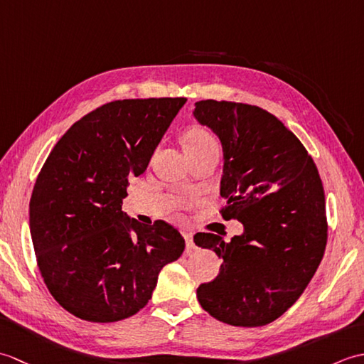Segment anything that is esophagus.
Returning <instances> with one entry per match:
<instances>
[{"mask_svg":"<svg viewBox=\"0 0 364 364\" xmlns=\"http://www.w3.org/2000/svg\"><path fill=\"white\" fill-rule=\"evenodd\" d=\"M184 236V241H186V250L192 252L196 249V244H194V233H191V231H184L183 233Z\"/></svg>","mask_w":364,"mask_h":364,"instance_id":"34e87169","label":"esophagus"}]
</instances>
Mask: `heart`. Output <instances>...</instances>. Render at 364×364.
<instances>
[{
    "instance_id": "obj_1",
    "label": "heart",
    "mask_w": 364,
    "mask_h": 364,
    "mask_svg": "<svg viewBox=\"0 0 364 364\" xmlns=\"http://www.w3.org/2000/svg\"><path fill=\"white\" fill-rule=\"evenodd\" d=\"M186 150L192 151V150H202V149H208V146H218V142H215L214 136L206 131L202 127H192L188 133L186 137Z\"/></svg>"
}]
</instances>
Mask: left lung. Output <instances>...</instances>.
Wrapping results in <instances>:
<instances>
[{"label":"left lung","mask_w":364,"mask_h":364,"mask_svg":"<svg viewBox=\"0 0 364 364\" xmlns=\"http://www.w3.org/2000/svg\"><path fill=\"white\" fill-rule=\"evenodd\" d=\"M194 117L222 142V218L244 225L231 241L194 236L198 247L222 258L219 275L198 286V301L230 326H266L296 304L326 252L318 167L296 134L258 106L202 100Z\"/></svg>","instance_id":"1"}]
</instances>
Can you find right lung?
Instances as JSON below:
<instances>
[{"instance_id": "obj_1", "label": "right lung", "mask_w": 364, "mask_h": 364, "mask_svg": "<svg viewBox=\"0 0 364 364\" xmlns=\"http://www.w3.org/2000/svg\"><path fill=\"white\" fill-rule=\"evenodd\" d=\"M184 103H106L73 123L46 158L29 202L31 237L46 288L76 318L115 322L141 311L161 269L181 257L176 228L127 218L122 200Z\"/></svg>"}]
</instances>
